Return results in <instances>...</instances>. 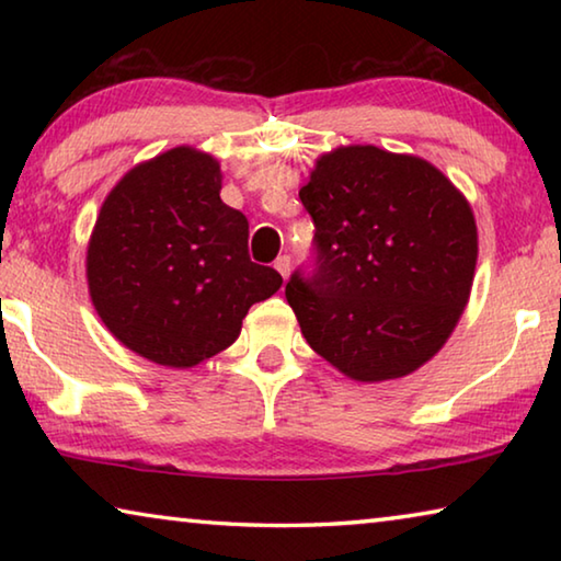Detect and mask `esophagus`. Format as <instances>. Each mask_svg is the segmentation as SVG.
<instances>
[{"mask_svg":"<svg viewBox=\"0 0 561 561\" xmlns=\"http://www.w3.org/2000/svg\"><path fill=\"white\" fill-rule=\"evenodd\" d=\"M289 267H291V260H289V254H279V257L274 260V270H277L284 279L289 277Z\"/></svg>","mask_w":561,"mask_h":561,"instance_id":"34e87169","label":"esophagus"}]
</instances>
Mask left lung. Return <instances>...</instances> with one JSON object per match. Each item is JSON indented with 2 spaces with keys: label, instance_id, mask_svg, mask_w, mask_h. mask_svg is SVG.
Returning <instances> with one entry per match:
<instances>
[{
  "label": "left lung",
  "instance_id": "left-lung-1",
  "mask_svg": "<svg viewBox=\"0 0 561 561\" xmlns=\"http://www.w3.org/2000/svg\"><path fill=\"white\" fill-rule=\"evenodd\" d=\"M299 201L317 232L284 294L309 346L356 381L401 378L438 354L478 260L450 180L421 158L348 146L319 158Z\"/></svg>",
  "mask_w": 561,
  "mask_h": 561
}]
</instances>
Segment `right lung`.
<instances>
[{
	"label": "right lung",
	"instance_id": "add662e5",
	"mask_svg": "<svg viewBox=\"0 0 561 561\" xmlns=\"http://www.w3.org/2000/svg\"><path fill=\"white\" fill-rule=\"evenodd\" d=\"M217 160L173 148L133 168L93 227V307L121 344L163 366H195L240 336L282 274L250 260V222L220 201Z\"/></svg>",
	"mask_w": 561,
	"mask_h": 561
}]
</instances>
